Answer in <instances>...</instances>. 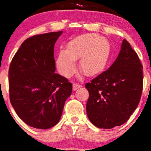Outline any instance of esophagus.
I'll return each instance as SVG.
<instances>
[{
	"label": "esophagus",
	"mask_w": 151,
	"mask_h": 151,
	"mask_svg": "<svg viewBox=\"0 0 151 151\" xmlns=\"http://www.w3.org/2000/svg\"><path fill=\"white\" fill-rule=\"evenodd\" d=\"M82 87V85H80V84L77 83V82H74V83L73 84V90H76V89Z\"/></svg>",
	"instance_id": "esophagus-1"
}]
</instances>
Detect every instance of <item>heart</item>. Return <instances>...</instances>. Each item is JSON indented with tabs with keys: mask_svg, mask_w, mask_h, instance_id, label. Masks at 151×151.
I'll list each match as a JSON object with an SVG mask.
<instances>
[{
	"mask_svg": "<svg viewBox=\"0 0 151 151\" xmlns=\"http://www.w3.org/2000/svg\"><path fill=\"white\" fill-rule=\"evenodd\" d=\"M111 53L107 39L97 34H84L71 40L67 50H60L57 55V67L66 77L76 71V60H80V68L83 73L93 76L104 71Z\"/></svg>",
	"mask_w": 151,
	"mask_h": 151,
	"instance_id": "b5f03b06",
	"label": "heart"
}]
</instances>
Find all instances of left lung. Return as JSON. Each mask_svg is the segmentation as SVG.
Segmentation results:
<instances>
[{"mask_svg":"<svg viewBox=\"0 0 151 151\" xmlns=\"http://www.w3.org/2000/svg\"><path fill=\"white\" fill-rule=\"evenodd\" d=\"M143 66L125 39L109 69L85 84L89 92L86 111L100 129H113L129 120L138 106L143 89Z\"/></svg>","mask_w":151,"mask_h":151,"instance_id":"left-lung-1","label":"left lung"}]
</instances>
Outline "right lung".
Segmentation results:
<instances>
[{
    "instance_id": "right-lung-1",
    "label": "right lung",
    "mask_w": 151,
    "mask_h": 151,
    "mask_svg": "<svg viewBox=\"0 0 151 151\" xmlns=\"http://www.w3.org/2000/svg\"><path fill=\"white\" fill-rule=\"evenodd\" d=\"M62 31L23 41L9 69L10 100L18 116L32 127L48 129L58 123L73 86L55 73L54 48Z\"/></svg>"
}]
</instances>
